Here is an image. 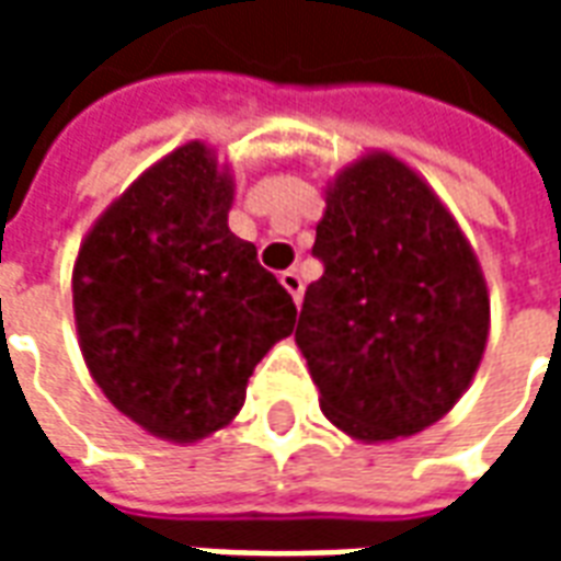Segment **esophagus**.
I'll return each instance as SVG.
<instances>
[{"mask_svg": "<svg viewBox=\"0 0 561 561\" xmlns=\"http://www.w3.org/2000/svg\"><path fill=\"white\" fill-rule=\"evenodd\" d=\"M279 282H282V288L291 294L294 304L300 306V300H304V282H300V276H297V270H285V273L279 276Z\"/></svg>", "mask_w": 561, "mask_h": 561, "instance_id": "esophagus-1", "label": "esophagus"}]
</instances>
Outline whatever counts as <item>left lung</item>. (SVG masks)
<instances>
[{
	"label": "left lung",
	"instance_id": "obj_1",
	"mask_svg": "<svg viewBox=\"0 0 561 561\" xmlns=\"http://www.w3.org/2000/svg\"><path fill=\"white\" fill-rule=\"evenodd\" d=\"M294 342L321 412L364 445L442 421L469 390L490 336L481 261L412 164L366 149L324 188Z\"/></svg>",
	"mask_w": 561,
	"mask_h": 561
}]
</instances>
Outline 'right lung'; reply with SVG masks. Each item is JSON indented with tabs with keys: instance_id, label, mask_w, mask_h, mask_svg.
Here are the masks:
<instances>
[{
	"instance_id": "obj_1",
	"label": "right lung",
	"mask_w": 561,
	"mask_h": 561,
	"mask_svg": "<svg viewBox=\"0 0 561 561\" xmlns=\"http://www.w3.org/2000/svg\"><path fill=\"white\" fill-rule=\"evenodd\" d=\"M233 171L207 140L149 164L80 240L83 364L116 412L173 445L240 414L257 360L291 336V294L228 228Z\"/></svg>"
}]
</instances>
